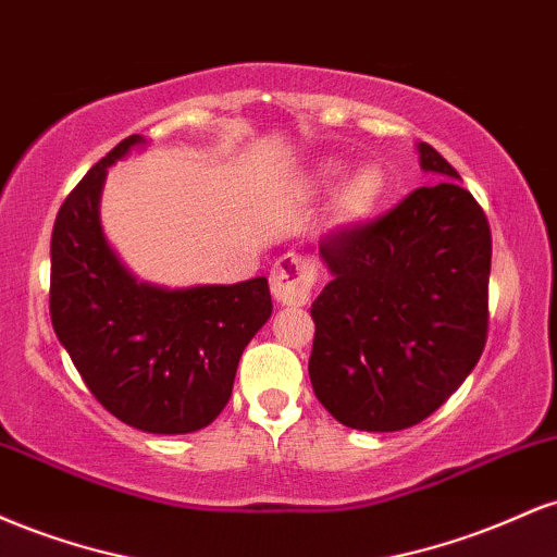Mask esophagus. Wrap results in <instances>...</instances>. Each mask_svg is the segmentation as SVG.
Wrapping results in <instances>:
<instances>
[{"label": "esophagus", "instance_id": "1", "mask_svg": "<svg viewBox=\"0 0 557 557\" xmlns=\"http://www.w3.org/2000/svg\"><path fill=\"white\" fill-rule=\"evenodd\" d=\"M317 283V264L311 259L287 253L277 259L270 272L272 296L283 306H304L311 296V287Z\"/></svg>", "mask_w": 557, "mask_h": 557}]
</instances>
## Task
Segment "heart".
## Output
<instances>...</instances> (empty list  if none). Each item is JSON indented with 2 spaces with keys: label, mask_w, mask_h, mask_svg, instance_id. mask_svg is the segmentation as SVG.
<instances>
[{
  "label": "heart",
  "mask_w": 557,
  "mask_h": 557,
  "mask_svg": "<svg viewBox=\"0 0 557 557\" xmlns=\"http://www.w3.org/2000/svg\"><path fill=\"white\" fill-rule=\"evenodd\" d=\"M345 164L341 159H322L317 168L314 181L319 185H330L341 177ZM387 194V177L382 168L367 162L359 164L356 170H350L343 177L341 188L335 194V216L345 225H354V222L367 220L369 214L380 207V201Z\"/></svg>",
  "instance_id": "1"
}]
</instances>
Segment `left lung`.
<instances>
[{
  "instance_id": "1",
  "label": "left lung",
  "mask_w": 557,
  "mask_h": 557,
  "mask_svg": "<svg viewBox=\"0 0 557 557\" xmlns=\"http://www.w3.org/2000/svg\"><path fill=\"white\" fill-rule=\"evenodd\" d=\"M417 149L437 183L319 246L332 280L311 304L309 376L319 403L350 430L424 421L487 343V216L430 144Z\"/></svg>"
}]
</instances>
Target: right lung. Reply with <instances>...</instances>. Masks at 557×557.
Returning <instances> with one entry per match:
<instances>
[{
	"mask_svg": "<svg viewBox=\"0 0 557 557\" xmlns=\"http://www.w3.org/2000/svg\"><path fill=\"white\" fill-rule=\"evenodd\" d=\"M131 136L86 172L52 230L49 314L96 400L151 434L203 430L233 393L240 354L272 317L267 277L235 285L144 283L114 253L99 203Z\"/></svg>",
	"mask_w": 557,
	"mask_h": 557,
	"instance_id": "right-lung-1",
	"label": "right lung"
}]
</instances>
